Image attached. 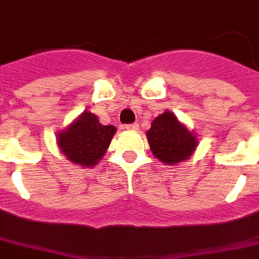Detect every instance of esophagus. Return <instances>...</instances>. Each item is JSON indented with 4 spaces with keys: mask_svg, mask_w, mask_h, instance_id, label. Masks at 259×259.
<instances>
[{
    "mask_svg": "<svg viewBox=\"0 0 259 259\" xmlns=\"http://www.w3.org/2000/svg\"><path fill=\"white\" fill-rule=\"evenodd\" d=\"M127 130H137L138 129V123H129V125L125 126Z\"/></svg>",
    "mask_w": 259,
    "mask_h": 259,
    "instance_id": "34e87169",
    "label": "esophagus"
}]
</instances>
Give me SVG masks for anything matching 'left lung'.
Returning a JSON list of instances; mask_svg holds the SVG:
<instances>
[{"label":"left lung","instance_id":"8db88e82","mask_svg":"<svg viewBox=\"0 0 259 259\" xmlns=\"http://www.w3.org/2000/svg\"><path fill=\"white\" fill-rule=\"evenodd\" d=\"M146 136L151 153L167 165L188 159L197 146L194 134L178 122L170 111H165L151 122Z\"/></svg>","mask_w":259,"mask_h":259}]
</instances>
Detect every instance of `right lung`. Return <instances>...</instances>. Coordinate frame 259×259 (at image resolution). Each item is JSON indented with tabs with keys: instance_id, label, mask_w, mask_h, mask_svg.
<instances>
[{
	"instance_id": "1",
	"label": "right lung",
	"mask_w": 259,
	"mask_h": 259,
	"mask_svg": "<svg viewBox=\"0 0 259 259\" xmlns=\"http://www.w3.org/2000/svg\"><path fill=\"white\" fill-rule=\"evenodd\" d=\"M115 133L113 125H101L90 111H83L68 130L58 134V146L69 161L90 167L102 158Z\"/></svg>"
}]
</instances>
